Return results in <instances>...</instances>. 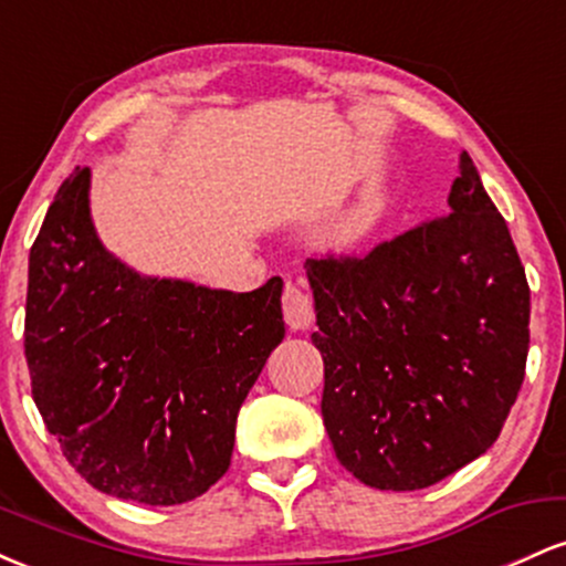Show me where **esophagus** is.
<instances>
[{"mask_svg":"<svg viewBox=\"0 0 566 566\" xmlns=\"http://www.w3.org/2000/svg\"><path fill=\"white\" fill-rule=\"evenodd\" d=\"M282 308L284 322H287L292 329H308L311 324H314V305H311L308 292H305L297 282L284 284Z\"/></svg>","mask_w":566,"mask_h":566,"instance_id":"esophagus-1","label":"esophagus"}]
</instances>
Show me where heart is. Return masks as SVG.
Listing matches in <instances>:
<instances>
[{"label": "heart", "instance_id": "heart-1", "mask_svg": "<svg viewBox=\"0 0 566 566\" xmlns=\"http://www.w3.org/2000/svg\"><path fill=\"white\" fill-rule=\"evenodd\" d=\"M380 216H382L380 193L378 191L359 193V197L350 201L346 210L333 220V226H329L327 231L329 247H335V250L340 252L356 250V247L365 244L367 239L373 237V231L378 229Z\"/></svg>", "mask_w": 566, "mask_h": 566}]
</instances>
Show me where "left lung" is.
Returning <instances> with one entry per match:
<instances>
[{
	"label": "left lung",
	"mask_w": 566,
	"mask_h": 566,
	"mask_svg": "<svg viewBox=\"0 0 566 566\" xmlns=\"http://www.w3.org/2000/svg\"><path fill=\"white\" fill-rule=\"evenodd\" d=\"M447 205L367 258L305 261L324 428L375 490H423L484 454L524 380L527 276L465 151Z\"/></svg>",
	"instance_id": "8db88e82"
}]
</instances>
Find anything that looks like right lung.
Segmentation results:
<instances>
[{"mask_svg": "<svg viewBox=\"0 0 566 566\" xmlns=\"http://www.w3.org/2000/svg\"><path fill=\"white\" fill-rule=\"evenodd\" d=\"M23 337L31 394L80 476L178 505L229 471L239 407L284 337L282 279L231 292L129 269L76 167L31 247Z\"/></svg>", "mask_w": 566, "mask_h": 566, "instance_id": "right-lung-1", "label": "right lung"}]
</instances>
